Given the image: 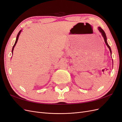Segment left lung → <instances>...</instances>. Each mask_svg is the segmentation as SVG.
<instances>
[{"label":"left lung","mask_w":122,"mask_h":122,"mask_svg":"<svg viewBox=\"0 0 122 122\" xmlns=\"http://www.w3.org/2000/svg\"><path fill=\"white\" fill-rule=\"evenodd\" d=\"M98 30H99V31H100V32L101 33L102 36L103 37V38H104V41H105V44H106V45H107V46L108 47V48L109 49V50H110V53H111V54H112V50H111V48H110V46H109V45L108 44L107 42V38H106V34H105V33L104 31L103 30V29H102L101 27H98Z\"/></svg>","instance_id":"8db88e82"}]
</instances>
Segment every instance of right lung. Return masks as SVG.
Segmentation results:
<instances>
[{
	"label": "right lung",
	"instance_id": "add662e5",
	"mask_svg": "<svg viewBox=\"0 0 122 122\" xmlns=\"http://www.w3.org/2000/svg\"><path fill=\"white\" fill-rule=\"evenodd\" d=\"M21 30H20L19 31V32H18V35H17V38H16V42H15V44L14 45V46H13V48H12V54H13V50H14V47H15V45H16V43H17V41H18V38H19V35H20V33H21Z\"/></svg>",
	"mask_w": 122,
	"mask_h": 122
}]
</instances>
